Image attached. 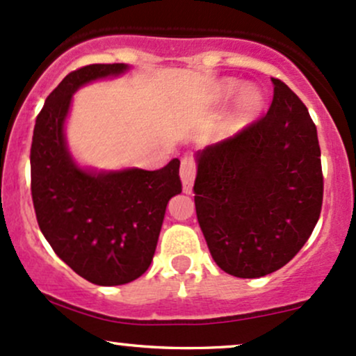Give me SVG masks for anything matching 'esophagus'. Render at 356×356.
I'll return each mask as SVG.
<instances>
[{
  "label": "esophagus",
  "instance_id": "34e87169",
  "mask_svg": "<svg viewBox=\"0 0 356 356\" xmlns=\"http://www.w3.org/2000/svg\"><path fill=\"white\" fill-rule=\"evenodd\" d=\"M195 177V164L191 157H184L181 162V181L182 189L186 194H191L192 184H194Z\"/></svg>",
  "mask_w": 356,
  "mask_h": 356
}]
</instances>
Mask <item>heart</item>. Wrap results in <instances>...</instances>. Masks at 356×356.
Returning a JSON list of instances; mask_svg holds the SVG:
<instances>
[{
  "mask_svg": "<svg viewBox=\"0 0 356 356\" xmlns=\"http://www.w3.org/2000/svg\"><path fill=\"white\" fill-rule=\"evenodd\" d=\"M234 95L236 99L232 104L229 124L232 129H243L259 117L264 104H266V99H264V93L261 92V88L254 87V85L241 87V81L236 79H224L218 81L212 88L211 99L214 104H226Z\"/></svg>",
  "mask_w": 356,
  "mask_h": 356,
  "instance_id": "obj_1",
  "label": "heart"
}]
</instances>
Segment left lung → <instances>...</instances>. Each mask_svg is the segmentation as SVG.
<instances>
[{
  "instance_id": "8db88e82",
  "label": "left lung",
  "mask_w": 356,
  "mask_h": 356,
  "mask_svg": "<svg viewBox=\"0 0 356 356\" xmlns=\"http://www.w3.org/2000/svg\"><path fill=\"white\" fill-rule=\"evenodd\" d=\"M266 117L195 154L194 202L212 259L227 275L261 277L305 246L320 218L321 152L308 108L273 79Z\"/></svg>"
}]
</instances>
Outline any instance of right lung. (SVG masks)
Returning <instances> with one entry per match:
<instances>
[{"instance_id": "add662e5", "label": "right lung", "mask_w": 356, "mask_h": 356, "mask_svg": "<svg viewBox=\"0 0 356 356\" xmlns=\"http://www.w3.org/2000/svg\"><path fill=\"white\" fill-rule=\"evenodd\" d=\"M127 63H95L68 73L36 117L31 142V197L44 239L76 275L99 286L137 280L149 269L167 204L181 194V161L157 170L81 165L67 142L76 90L115 79Z\"/></svg>"}]
</instances>
